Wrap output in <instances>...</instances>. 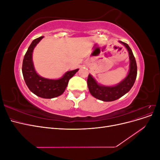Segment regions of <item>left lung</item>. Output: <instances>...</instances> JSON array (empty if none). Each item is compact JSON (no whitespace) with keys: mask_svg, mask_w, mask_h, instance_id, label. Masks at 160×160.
I'll list each match as a JSON object with an SVG mask.
<instances>
[{"mask_svg":"<svg viewBox=\"0 0 160 160\" xmlns=\"http://www.w3.org/2000/svg\"><path fill=\"white\" fill-rule=\"evenodd\" d=\"M119 42L126 48L129 58V69L124 79L113 86H106L98 83L91 74L88 79V85L90 93L96 99L103 101H113L126 94L133 87L137 77V64L132 49L127 43Z\"/></svg>","mask_w":160,"mask_h":160,"instance_id":"8db88e82","label":"left lung"}]
</instances>
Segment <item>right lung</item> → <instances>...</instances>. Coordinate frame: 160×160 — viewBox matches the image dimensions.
Returning <instances> with one entry per match:
<instances>
[{
  "mask_svg": "<svg viewBox=\"0 0 160 160\" xmlns=\"http://www.w3.org/2000/svg\"><path fill=\"white\" fill-rule=\"evenodd\" d=\"M42 38L43 37H38L31 42L24 57L22 72L26 85L32 93L42 98L52 99L63 93L69 79L79 71V69L66 72L58 79H47L38 75L34 67L32 52Z\"/></svg>",
  "mask_w": 160,
  "mask_h": 160,
  "instance_id": "right-lung-1",
  "label": "right lung"
}]
</instances>
